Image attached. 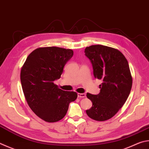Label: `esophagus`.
I'll list each match as a JSON object with an SVG mask.
<instances>
[{
    "label": "esophagus",
    "instance_id": "1",
    "mask_svg": "<svg viewBox=\"0 0 149 149\" xmlns=\"http://www.w3.org/2000/svg\"><path fill=\"white\" fill-rule=\"evenodd\" d=\"M77 96L79 98H85L86 96V94L84 93H77Z\"/></svg>",
    "mask_w": 149,
    "mask_h": 149
}]
</instances>
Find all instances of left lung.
<instances>
[{
    "label": "left lung",
    "instance_id": "1",
    "mask_svg": "<svg viewBox=\"0 0 149 149\" xmlns=\"http://www.w3.org/2000/svg\"><path fill=\"white\" fill-rule=\"evenodd\" d=\"M85 53L93 64L94 77L102 81L98 94H86L93 106L86 113L93 120H107L123 106L130 93L132 77L128 61L119 50L102 45L86 47Z\"/></svg>",
    "mask_w": 149,
    "mask_h": 149
}]
</instances>
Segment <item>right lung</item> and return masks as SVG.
Instances as JSON below:
<instances>
[{
  "label": "right lung",
  "instance_id": "1",
  "mask_svg": "<svg viewBox=\"0 0 149 149\" xmlns=\"http://www.w3.org/2000/svg\"><path fill=\"white\" fill-rule=\"evenodd\" d=\"M74 55L69 49L39 47L27 56L21 70V83L29 106L48 123L61 120L77 93L58 88L54 81L61 77L64 66Z\"/></svg>",
  "mask_w": 149,
  "mask_h": 149
}]
</instances>
